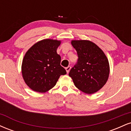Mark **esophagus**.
I'll return each mask as SVG.
<instances>
[{
	"label": "esophagus",
	"instance_id": "1",
	"mask_svg": "<svg viewBox=\"0 0 131 131\" xmlns=\"http://www.w3.org/2000/svg\"><path fill=\"white\" fill-rule=\"evenodd\" d=\"M71 67L70 66H68V67L66 68V71H67V73H68L69 72H70V70H71Z\"/></svg>",
	"mask_w": 131,
	"mask_h": 131
}]
</instances>
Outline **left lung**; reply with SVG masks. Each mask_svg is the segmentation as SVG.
I'll return each instance as SVG.
<instances>
[{
	"label": "left lung",
	"instance_id": "1",
	"mask_svg": "<svg viewBox=\"0 0 131 131\" xmlns=\"http://www.w3.org/2000/svg\"><path fill=\"white\" fill-rule=\"evenodd\" d=\"M71 44L77 52L78 60L69 76L80 91L88 94L97 92L108 79L107 57L98 46L90 40H73Z\"/></svg>",
	"mask_w": 131,
	"mask_h": 131
}]
</instances>
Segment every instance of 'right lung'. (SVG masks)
<instances>
[{"label":"right lung","instance_id":"right-lung-1","mask_svg":"<svg viewBox=\"0 0 131 131\" xmlns=\"http://www.w3.org/2000/svg\"><path fill=\"white\" fill-rule=\"evenodd\" d=\"M60 43V40L43 39L34 43L25 53L22 61V76L32 91L41 93L49 91L61 75L67 74L60 65L61 57L57 52Z\"/></svg>","mask_w":131,"mask_h":131}]
</instances>
